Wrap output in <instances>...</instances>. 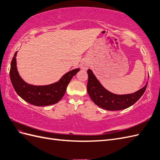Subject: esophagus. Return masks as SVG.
<instances>
[{
  "instance_id": "1",
  "label": "esophagus",
  "mask_w": 160,
  "mask_h": 160,
  "mask_svg": "<svg viewBox=\"0 0 160 160\" xmlns=\"http://www.w3.org/2000/svg\"><path fill=\"white\" fill-rule=\"evenodd\" d=\"M89 64L88 63V62L87 61H84L82 64H81V68H82L83 70H87L88 68L89 67Z\"/></svg>"
}]
</instances>
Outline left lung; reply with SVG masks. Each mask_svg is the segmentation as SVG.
<instances>
[{"label":"left lung","instance_id":"1","mask_svg":"<svg viewBox=\"0 0 160 160\" xmlns=\"http://www.w3.org/2000/svg\"><path fill=\"white\" fill-rule=\"evenodd\" d=\"M88 93L92 100L97 106L107 111H119L132 106L143 95L148 83L137 92L129 94H115L105 89L93 73L92 70H88Z\"/></svg>","mask_w":160,"mask_h":160}]
</instances>
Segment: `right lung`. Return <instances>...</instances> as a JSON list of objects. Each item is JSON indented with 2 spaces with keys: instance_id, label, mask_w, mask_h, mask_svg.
<instances>
[{
  "instance_id": "right-lung-1",
  "label": "right lung",
  "mask_w": 160,
  "mask_h": 160,
  "mask_svg": "<svg viewBox=\"0 0 160 160\" xmlns=\"http://www.w3.org/2000/svg\"><path fill=\"white\" fill-rule=\"evenodd\" d=\"M16 52L11 63L10 79L18 94L28 103L38 107L56 104L62 99L67 90V85L74 75L79 71L76 68L66 73L56 83L47 85H34L27 83L19 76L17 68Z\"/></svg>"
}]
</instances>
